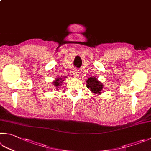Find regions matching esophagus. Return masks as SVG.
<instances>
[{
    "label": "esophagus",
    "mask_w": 151,
    "mask_h": 151,
    "mask_svg": "<svg viewBox=\"0 0 151 151\" xmlns=\"http://www.w3.org/2000/svg\"><path fill=\"white\" fill-rule=\"evenodd\" d=\"M79 73H79L78 70L76 69V68H75V69L73 70V74H74V75H75V77H78V76H79Z\"/></svg>",
    "instance_id": "34e87169"
}]
</instances>
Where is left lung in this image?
Masks as SVG:
<instances>
[{
  "label": "left lung",
  "mask_w": 151,
  "mask_h": 151,
  "mask_svg": "<svg viewBox=\"0 0 151 151\" xmlns=\"http://www.w3.org/2000/svg\"><path fill=\"white\" fill-rule=\"evenodd\" d=\"M86 86L90 89V91L95 94H101V90L103 88V85L95 77H90L86 81Z\"/></svg>",
  "instance_id": "8db88e82"
}]
</instances>
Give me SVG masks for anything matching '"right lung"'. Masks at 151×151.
<instances>
[{"mask_svg":"<svg viewBox=\"0 0 151 151\" xmlns=\"http://www.w3.org/2000/svg\"><path fill=\"white\" fill-rule=\"evenodd\" d=\"M61 80H62V78H58V79H56L55 81L53 82V84L55 85V86L58 88L60 86V84H61V83H62V81H63H63H61Z\"/></svg>","mask_w":151,"mask_h":151,"instance_id":"1","label":"right lung"}]
</instances>
